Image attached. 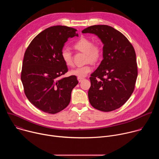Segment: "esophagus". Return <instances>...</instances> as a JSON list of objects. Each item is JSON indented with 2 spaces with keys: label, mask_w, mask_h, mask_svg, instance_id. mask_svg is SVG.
<instances>
[{
  "label": "esophagus",
  "mask_w": 159,
  "mask_h": 159,
  "mask_svg": "<svg viewBox=\"0 0 159 159\" xmlns=\"http://www.w3.org/2000/svg\"><path fill=\"white\" fill-rule=\"evenodd\" d=\"M84 78H80V77H77V80H78V81L79 82H82L83 80H84Z\"/></svg>",
  "instance_id": "esophagus-1"
}]
</instances>
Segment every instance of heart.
Wrapping results in <instances>:
<instances>
[{
  "instance_id": "1",
  "label": "heart",
  "mask_w": 159,
  "mask_h": 159,
  "mask_svg": "<svg viewBox=\"0 0 159 159\" xmlns=\"http://www.w3.org/2000/svg\"><path fill=\"white\" fill-rule=\"evenodd\" d=\"M75 50L85 54V61L92 63H97L102 56V48L98 43H93V41L85 38H81L74 44ZM61 57L66 65H73V60L71 52L67 48H63L61 52ZM93 70V66L90 63L82 66H79L70 70L72 75L83 78L87 75Z\"/></svg>"
}]
</instances>
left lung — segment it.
<instances>
[{
  "instance_id": "8db88e82",
  "label": "left lung",
  "mask_w": 159,
  "mask_h": 159,
  "mask_svg": "<svg viewBox=\"0 0 159 159\" xmlns=\"http://www.w3.org/2000/svg\"><path fill=\"white\" fill-rule=\"evenodd\" d=\"M82 33L97 35L103 44V60L89 78V102L101 111L118 109L131 96L137 80L134 48L121 32L107 25L89 26Z\"/></svg>"
}]
</instances>
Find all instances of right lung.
<instances>
[{
    "instance_id": "1",
    "label": "right lung",
    "mask_w": 159,
    "mask_h": 159,
    "mask_svg": "<svg viewBox=\"0 0 159 159\" xmlns=\"http://www.w3.org/2000/svg\"><path fill=\"white\" fill-rule=\"evenodd\" d=\"M77 31L65 26L48 28L32 40L25 52L20 75L25 93L44 112L55 114L64 109L79 83L76 76L60 78L68 72L61 52L68 39L78 36Z\"/></svg>"
}]
</instances>
